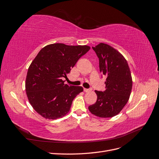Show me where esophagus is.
<instances>
[{"instance_id": "34e87169", "label": "esophagus", "mask_w": 159, "mask_h": 159, "mask_svg": "<svg viewBox=\"0 0 159 159\" xmlns=\"http://www.w3.org/2000/svg\"><path fill=\"white\" fill-rule=\"evenodd\" d=\"M91 90V89H87V88L84 89V91H85V92H89V91H90Z\"/></svg>"}]
</instances>
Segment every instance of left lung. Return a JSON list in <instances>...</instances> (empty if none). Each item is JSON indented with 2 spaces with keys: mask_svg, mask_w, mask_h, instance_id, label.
<instances>
[{
  "mask_svg": "<svg viewBox=\"0 0 159 159\" xmlns=\"http://www.w3.org/2000/svg\"><path fill=\"white\" fill-rule=\"evenodd\" d=\"M93 50L99 58L102 77H106L105 89L97 91L96 102L89 111L99 117H112L127 103L132 89V78L127 60L122 54L106 44L100 43Z\"/></svg>",
  "mask_w": 159,
  "mask_h": 159,
  "instance_id": "8db88e82",
  "label": "left lung"
}]
</instances>
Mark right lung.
Returning a JSON list of instances; mask_svg holds the SVG:
<instances>
[{
    "label": "right lung",
    "mask_w": 159,
    "mask_h": 159,
    "mask_svg": "<svg viewBox=\"0 0 159 159\" xmlns=\"http://www.w3.org/2000/svg\"><path fill=\"white\" fill-rule=\"evenodd\" d=\"M89 49L88 46L56 43L38 52L28 70L26 91L32 107L43 117L56 119L68 113L74 99L84 89L65 84L63 79Z\"/></svg>",
    "instance_id": "add662e5"
}]
</instances>
